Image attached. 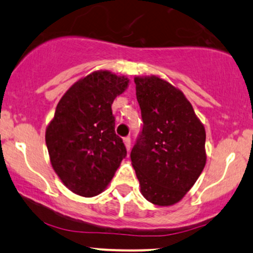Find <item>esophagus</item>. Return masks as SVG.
Returning <instances> with one entry per match:
<instances>
[{
    "label": "esophagus",
    "instance_id": "obj_1",
    "mask_svg": "<svg viewBox=\"0 0 253 253\" xmlns=\"http://www.w3.org/2000/svg\"><path fill=\"white\" fill-rule=\"evenodd\" d=\"M124 143H125V146H126L127 151L130 150V138L129 136H126V138H124Z\"/></svg>",
    "mask_w": 253,
    "mask_h": 253
}]
</instances>
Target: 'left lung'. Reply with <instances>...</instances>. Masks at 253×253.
Returning <instances> with one entry per match:
<instances>
[{
	"label": "left lung",
	"mask_w": 253,
	"mask_h": 253,
	"mask_svg": "<svg viewBox=\"0 0 253 253\" xmlns=\"http://www.w3.org/2000/svg\"><path fill=\"white\" fill-rule=\"evenodd\" d=\"M143 129L130 161L147 201L175 205L206 164V130L181 90L159 77H135Z\"/></svg>",
	"instance_id": "left-lung-1"
}]
</instances>
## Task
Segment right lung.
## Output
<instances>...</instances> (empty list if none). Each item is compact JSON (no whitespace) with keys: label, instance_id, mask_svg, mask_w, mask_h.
I'll use <instances>...</instances> for the list:
<instances>
[{"label":"right lung","instance_id":"obj_1","mask_svg":"<svg viewBox=\"0 0 253 253\" xmlns=\"http://www.w3.org/2000/svg\"><path fill=\"white\" fill-rule=\"evenodd\" d=\"M127 85L126 77L95 71L75 83L57 104L46 146L56 173L77 195L102 193L127 156L112 112L113 101Z\"/></svg>","mask_w":253,"mask_h":253}]
</instances>
